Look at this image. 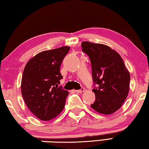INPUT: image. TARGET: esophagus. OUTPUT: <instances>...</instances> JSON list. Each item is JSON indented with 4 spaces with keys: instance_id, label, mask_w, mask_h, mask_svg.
Here are the masks:
<instances>
[{
    "instance_id": "obj_1",
    "label": "esophagus",
    "mask_w": 149,
    "mask_h": 149,
    "mask_svg": "<svg viewBox=\"0 0 149 149\" xmlns=\"http://www.w3.org/2000/svg\"><path fill=\"white\" fill-rule=\"evenodd\" d=\"M84 91H85V89H84V87H82L81 89H79V90H75V91L76 92V93H83V92H84Z\"/></svg>"
}]
</instances>
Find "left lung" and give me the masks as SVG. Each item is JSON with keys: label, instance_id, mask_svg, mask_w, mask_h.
Here are the masks:
<instances>
[{"label": "left lung", "instance_id": "left-lung-1", "mask_svg": "<svg viewBox=\"0 0 149 149\" xmlns=\"http://www.w3.org/2000/svg\"><path fill=\"white\" fill-rule=\"evenodd\" d=\"M81 47L91 60L94 85H98L93 89L95 101L91 107L100 114H113L129 93L130 72L120 55L107 45L83 41Z\"/></svg>", "mask_w": 149, "mask_h": 149}]
</instances>
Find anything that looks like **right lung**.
I'll list each match as a JSON object with an SVG mask.
<instances>
[{"label":"right lung","mask_w":149,"mask_h":149,"mask_svg":"<svg viewBox=\"0 0 149 149\" xmlns=\"http://www.w3.org/2000/svg\"><path fill=\"white\" fill-rule=\"evenodd\" d=\"M70 49L62 47L39 52L25 66L22 97L29 110L42 121L53 119L64 108L69 93L58 84L62 79L60 65Z\"/></svg>","instance_id":"1"}]
</instances>
